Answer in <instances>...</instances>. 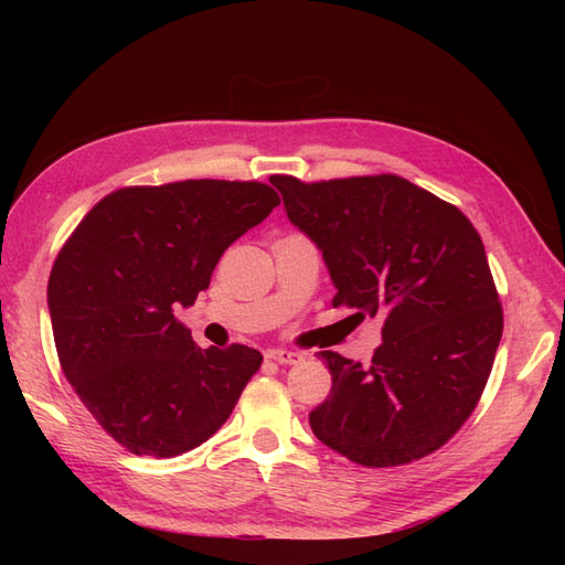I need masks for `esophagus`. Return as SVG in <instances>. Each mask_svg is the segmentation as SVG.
I'll list each match as a JSON object with an SVG mask.
<instances>
[{"instance_id":"esophagus-1","label":"esophagus","mask_w":565,"mask_h":565,"mask_svg":"<svg viewBox=\"0 0 565 565\" xmlns=\"http://www.w3.org/2000/svg\"><path fill=\"white\" fill-rule=\"evenodd\" d=\"M267 359H271V362H279V364H289L291 366V364L303 362V354L291 352V350H269Z\"/></svg>"}]
</instances>
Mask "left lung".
Returning a JSON list of instances; mask_svg holds the SVG:
<instances>
[{
    "label": "left lung",
    "mask_w": 565,
    "mask_h": 565,
    "mask_svg": "<svg viewBox=\"0 0 565 565\" xmlns=\"http://www.w3.org/2000/svg\"><path fill=\"white\" fill-rule=\"evenodd\" d=\"M269 182L322 249L338 289L332 306L383 318L371 364L320 352L332 391L308 415L313 435L366 468L437 451L476 411L502 338L481 235L459 209L398 174Z\"/></svg>",
    "instance_id": "left-lung-1"
}]
</instances>
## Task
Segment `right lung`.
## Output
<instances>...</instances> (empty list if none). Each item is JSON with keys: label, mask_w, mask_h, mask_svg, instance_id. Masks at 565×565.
<instances>
[{"label": "right lung", "mask_w": 565, "mask_h": 565, "mask_svg": "<svg viewBox=\"0 0 565 565\" xmlns=\"http://www.w3.org/2000/svg\"><path fill=\"white\" fill-rule=\"evenodd\" d=\"M279 203L262 182L124 186L57 252L47 308L60 366L130 454L170 459L199 447L257 374V350H201L174 308L194 303L223 252Z\"/></svg>", "instance_id": "add662e5"}]
</instances>
